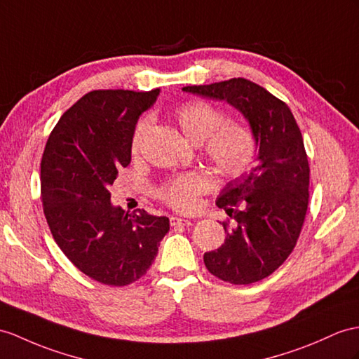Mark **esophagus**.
<instances>
[{"instance_id": "34e87169", "label": "esophagus", "mask_w": 359, "mask_h": 359, "mask_svg": "<svg viewBox=\"0 0 359 359\" xmlns=\"http://www.w3.org/2000/svg\"><path fill=\"white\" fill-rule=\"evenodd\" d=\"M170 225H172V226H177V225L189 226V225H191V221L182 219V217H175V216H172V217H170Z\"/></svg>"}]
</instances>
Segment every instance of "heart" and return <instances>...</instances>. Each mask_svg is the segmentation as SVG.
Wrapping results in <instances>:
<instances>
[{"label": "heart", "instance_id": "heart-1", "mask_svg": "<svg viewBox=\"0 0 359 359\" xmlns=\"http://www.w3.org/2000/svg\"><path fill=\"white\" fill-rule=\"evenodd\" d=\"M175 120L191 143H203L207 160L216 172L225 178L241 177L247 172L257 154V140L252 130L239 123H225V114L203 100L181 104L175 112ZM147 133V120L140 121L134 138L133 151L137 152ZM210 189L205 173L189 172L170 180L160 190V196L180 212H190L196 205L199 195Z\"/></svg>", "mask_w": 359, "mask_h": 359}]
</instances>
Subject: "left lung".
<instances>
[{
  "label": "left lung",
  "mask_w": 359,
  "mask_h": 359,
  "mask_svg": "<svg viewBox=\"0 0 359 359\" xmlns=\"http://www.w3.org/2000/svg\"><path fill=\"white\" fill-rule=\"evenodd\" d=\"M184 93L226 102L248 121L257 140L256 164L226 182L216 205L234 219L222 222V245L204 255L207 269L224 282L250 285L273 274L299 239L309 201V164L291 109L260 85L230 79Z\"/></svg>",
  "instance_id": "8db88e82"
}]
</instances>
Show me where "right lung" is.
Here are the masks:
<instances>
[{
	"label": "right lung",
	"instance_id": "add662e5",
	"mask_svg": "<svg viewBox=\"0 0 359 359\" xmlns=\"http://www.w3.org/2000/svg\"><path fill=\"white\" fill-rule=\"evenodd\" d=\"M160 90H99L59 118L41 161L43 215L72 264L95 282L125 286L143 277L168 234L169 217L126 212L109 187L130 163L140 116Z\"/></svg>",
	"mask_w": 359,
	"mask_h": 359
}]
</instances>
